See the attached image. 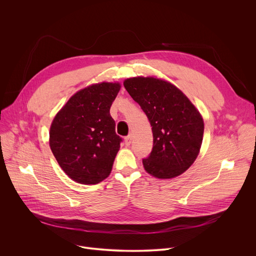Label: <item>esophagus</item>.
Listing matches in <instances>:
<instances>
[{
    "instance_id": "obj_1",
    "label": "esophagus",
    "mask_w": 256,
    "mask_h": 256,
    "mask_svg": "<svg viewBox=\"0 0 256 256\" xmlns=\"http://www.w3.org/2000/svg\"><path fill=\"white\" fill-rule=\"evenodd\" d=\"M132 134L124 138V142H126V146H130V144H132Z\"/></svg>"
}]
</instances>
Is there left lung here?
Segmentation results:
<instances>
[{
  "label": "left lung",
  "mask_w": 256,
  "mask_h": 256,
  "mask_svg": "<svg viewBox=\"0 0 256 256\" xmlns=\"http://www.w3.org/2000/svg\"><path fill=\"white\" fill-rule=\"evenodd\" d=\"M124 86L152 126L153 150L142 160L144 170L159 179L186 171L202 142L204 124L198 108L175 85L157 77L128 78Z\"/></svg>",
  "instance_id": "1"
}]
</instances>
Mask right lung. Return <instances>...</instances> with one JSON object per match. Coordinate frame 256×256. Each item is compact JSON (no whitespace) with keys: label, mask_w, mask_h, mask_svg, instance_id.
<instances>
[{"label":"right lung","mask_w":256,"mask_h":256,"mask_svg":"<svg viewBox=\"0 0 256 256\" xmlns=\"http://www.w3.org/2000/svg\"><path fill=\"white\" fill-rule=\"evenodd\" d=\"M118 82L89 85L72 95L56 114L50 147L62 171L81 184H97L110 174L122 138L109 110Z\"/></svg>","instance_id":"right-lung-1"}]
</instances>
